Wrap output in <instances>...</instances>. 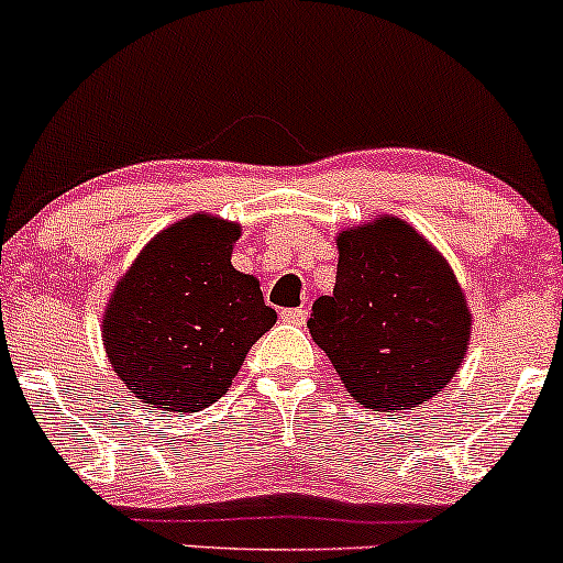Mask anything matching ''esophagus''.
I'll list each match as a JSON object with an SVG mask.
<instances>
[{"instance_id":"34e87169","label":"esophagus","mask_w":563,"mask_h":563,"mask_svg":"<svg viewBox=\"0 0 563 563\" xmlns=\"http://www.w3.org/2000/svg\"><path fill=\"white\" fill-rule=\"evenodd\" d=\"M282 319L287 321V324L302 327V324H306V319H308V311H306V308H284Z\"/></svg>"}]
</instances>
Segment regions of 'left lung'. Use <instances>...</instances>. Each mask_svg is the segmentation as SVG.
<instances>
[{"label": "left lung", "instance_id": "left-lung-1", "mask_svg": "<svg viewBox=\"0 0 563 563\" xmlns=\"http://www.w3.org/2000/svg\"><path fill=\"white\" fill-rule=\"evenodd\" d=\"M334 292L313 302V343L372 412L412 409L463 362L471 316L452 268L418 231L380 218L338 236Z\"/></svg>", "mask_w": 563, "mask_h": 563}]
</instances>
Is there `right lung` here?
Masks as SVG:
<instances>
[{
    "label": "right lung",
    "instance_id": "obj_1",
    "mask_svg": "<svg viewBox=\"0 0 563 563\" xmlns=\"http://www.w3.org/2000/svg\"><path fill=\"white\" fill-rule=\"evenodd\" d=\"M236 239L239 225L194 214L162 231L113 289L106 353L130 394L151 407H210L274 327L261 284L231 265Z\"/></svg>",
    "mask_w": 563,
    "mask_h": 563
}]
</instances>
